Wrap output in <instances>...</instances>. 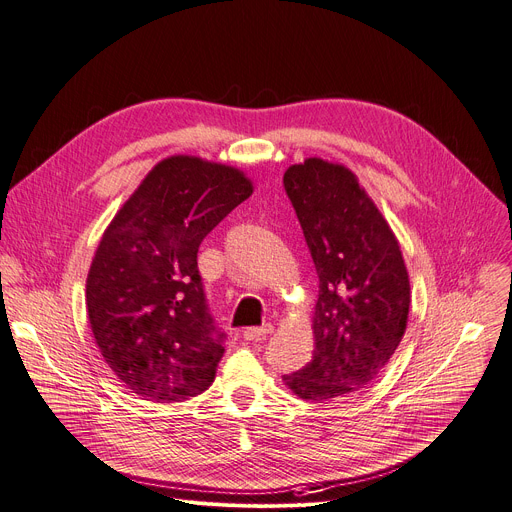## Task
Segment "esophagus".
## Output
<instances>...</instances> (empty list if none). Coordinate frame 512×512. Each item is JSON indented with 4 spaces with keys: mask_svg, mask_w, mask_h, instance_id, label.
Wrapping results in <instances>:
<instances>
[{
    "mask_svg": "<svg viewBox=\"0 0 512 512\" xmlns=\"http://www.w3.org/2000/svg\"><path fill=\"white\" fill-rule=\"evenodd\" d=\"M273 333V324H264V326H252L244 330V339L246 341H262L266 335Z\"/></svg>",
    "mask_w": 512,
    "mask_h": 512,
    "instance_id": "esophagus-1",
    "label": "esophagus"
}]
</instances>
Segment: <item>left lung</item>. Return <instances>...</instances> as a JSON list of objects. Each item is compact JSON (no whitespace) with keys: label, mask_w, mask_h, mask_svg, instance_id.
Returning <instances> with one entry per match:
<instances>
[{"label":"left lung","mask_w":512,"mask_h":512,"mask_svg":"<svg viewBox=\"0 0 512 512\" xmlns=\"http://www.w3.org/2000/svg\"><path fill=\"white\" fill-rule=\"evenodd\" d=\"M283 184L318 273L314 353L285 386L322 403L366 388L390 362L409 318L411 287L399 239L357 175L310 157Z\"/></svg>","instance_id":"obj_1"}]
</instances>
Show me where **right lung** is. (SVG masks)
Masks as SVG:
<instances>
[{"instance_id":"obj_1","label":"right lung","mask_w":512,"mask_h":512,"mask_svg":"<svg viewBox=\"0 0 512 512\" xmlns=\"http://www.w3.org/2000/svg\"><path fill=\"white\" fill-rule=\"evenodd\" d=\"M252 192L242 169L173 155L107 225L86 277L88 322L111 372L144 401H188L213 384L225 349L196 256Z\"/></svg>"}]
</instances>
